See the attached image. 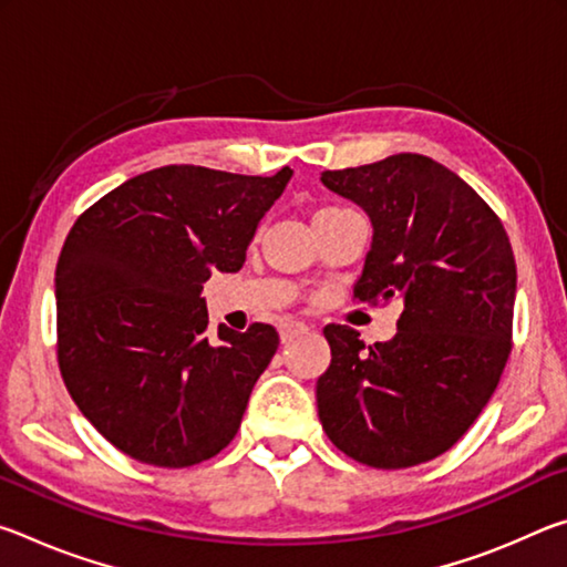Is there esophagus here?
<instances>
[{
	"instance_id": "obj_1",
	"label": "esophagus",
	"mask_w": 567,
	"mask_h": 567,
	"mask_svg": "<svg viewBox=\"0 0 567 567\" xmlns=\"http://www.w3.org/2000/svg\"><path fill=\"white\" fill-rule=\"evenodd\" d=\"M305 332H310V328H307V324L300 320L280 322V340L282 342H292L295 338H300V334H305Z\"/></svg>"
}]
</instances>
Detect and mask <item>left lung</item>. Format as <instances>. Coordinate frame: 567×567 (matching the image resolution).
Returning a JSON list of instances; mask_svg holds the SVG:
<instances>
[{
    "label": "left lung",
    "instance_id": "1",
    "mask_svg": "<svg viewBox=\"0 0 567 567\" xmlns=\"http://www.w3.org/2000/svg\"><path fill=\"white\" fill-rule=\"evenodd\" d=\"M320 179L372 223L354 300L402 302L395 338L372 348L348 324L322 330L332 350L318 380L322 430L362 465L427 463L467 433L513 350L511 239L485 199L430 157L402 152Z\"/></svg>",
    "mask_w": 567,
    "mask_h": 567
}]
</instances>
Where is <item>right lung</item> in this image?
Listing matches in <instances>:
<instances>
[{
	"instance_id": "obj_1",
	"label": "right lung",
	"mask_w": 567,
	"mask_h": 567,
	"mask_svg": "<svg viewBox=\"0 0 567 567\" xmlns=\"http://www.w3.org/2000/svg\"><path fill=\"white\" fill-rule=\"evenodd\" d=\"M292 177L150 169L76 217L54 275L56 360L76 408L140 463L189 467L237 435L277 330L207 334L203 285L237 272Z\"/></svg>"
}]
</instances>
